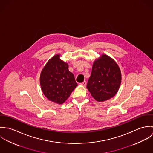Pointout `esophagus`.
Returning <instances> with one entry per match:
<instances>
[{"label": "esophagus", "instance_id": "1", "mask_svg": "<svg viewBox=\"0 0 153 153\" xmlns=\"http://www.w3.org/2000/svg\"><path fill=\"white\" fill-rule=\"evenodd\" d=\"M80 85H82V86H84V87H85L86 85H87V82H86V81H84L83 82L81 83Z\"/></svg>", "mask_w": 153, "mask_h": 153}]
</instances>
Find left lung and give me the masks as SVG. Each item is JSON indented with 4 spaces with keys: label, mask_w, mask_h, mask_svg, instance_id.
<instances>
[{
    "label": "left lung",
    "mask_w": 153,
    "mask_h": 153,
    "mask_svg": "<svg viewBox=\"0 0 153 153\" xmlns=\"http://www.w3.org/2000/svg\"><path fill=\"white\" fill-rule=\"evenodd\" d=\"M121 82L120 68L114 59L103 54L92 65L87 88L98 102L113 97L118 92Z\"/></svg>",
    "instance_id": "1"
}]
</instances>
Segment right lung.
<instances>
[{
  "label": "right lung",
  "mask_w": 153,
  "mask_h": 153,
  "mask_svg": "<svg viewBox=\"0 0 153 153\" xmlns=\"http://www.w3.org/2000/svg\"><path fill=\"white\" fill-rule=\"evenodd\" d=\"M58 54L50 59L40 75V84L45 96L50 101L62 104L78 85L67 63Z\"/></svg>",
  "instance_id": "obj_1"
}]
</instances>
